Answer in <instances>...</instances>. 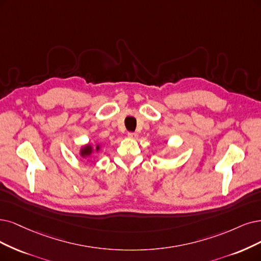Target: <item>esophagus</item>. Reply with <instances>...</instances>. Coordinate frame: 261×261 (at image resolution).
I'll list each match as a JSON object with an SVG mask.
<instances>
[{"label":"esophagus","instance_id":"1","mask_svg":"<svg viewBox=\"0 0 261 261\" xmlns=\"http://www.w3.org/2000/svg\"><path fill=\"white\" fill-rule=\"evenodd\" d=\"M128 137L130 138V139H133V140H136V139H138V133H136V132H129L128 133Z\"/></svg>","mask_w":261,"mask_h":261}]
</instances>
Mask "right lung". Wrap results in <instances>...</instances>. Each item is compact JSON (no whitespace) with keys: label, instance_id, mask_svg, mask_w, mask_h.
<instances>
[{"label":"right lung","instance_id":"add662e5","mask_svg":"<svg viewBox=\"0 0 261 261\" xmlns=\"http://www.w3.org/2000/svg\"><path fill=\"white\" fill-rule=\"evenodd\" d=\"M101 149L100 144H95V146H92L91 144H86L83 145L80 149V156L85 159L87 157H90L93 152H98Z\"/></svg>","mask_w":261,"mask_h":261}]
</instances>
